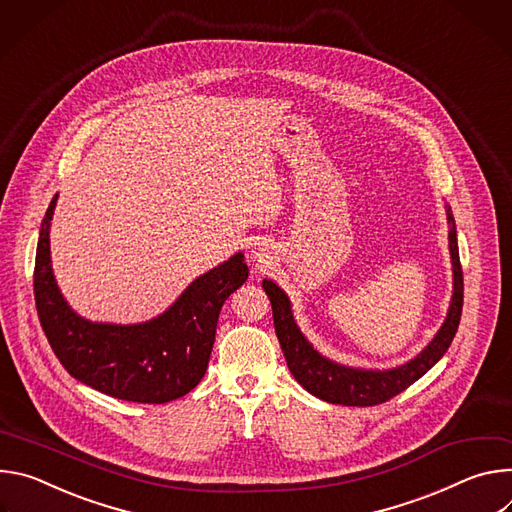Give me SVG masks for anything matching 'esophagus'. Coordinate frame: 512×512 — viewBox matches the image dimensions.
Listing matches in <instances>:
<instances>
[{"label": "esophagus", "mask_w": 512, "mask_h": 512, "mask_svg": "<svg viewBox=\"0 0 512 512\" xmlns=\"http://www.w3.org/2000/svg\"><path fill=\"white\" fill-rule=\"evenodd\" d=\"M258 256H260V254H258Z\"/></svg>", "instance_id": "esophagus-1"}]
</instances>
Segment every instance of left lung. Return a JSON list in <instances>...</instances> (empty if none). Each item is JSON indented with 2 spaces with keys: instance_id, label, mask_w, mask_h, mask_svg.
<instances>
[{
  "instance_id": "left-lung-1",
  "label": "left lung",
  "mask_w": 512,
  "mask_h": 512,
  "mask_svg": "<svg viewBox=\"0 0 512 512\" xmlns=\"http://www.w3.org/2000/svg\"><path fill=\"white\" fill-rule=\"evenodd\" d=\"M447 209V223H449V252L453 264V297L447 311V317L433 337V342L411 362L392 368V370H360L348 368L342 364H335L323 358L301 333L293 319L291 301L276 287L272 280H262V289L266 291L272 317H274V331L280 342L282 352H285L287 366L295 380L313 396L321 401L333 405H346V407H374L380 403L390 401L392 396L409 388L417 382L427 370H431L441 356L451 346L453 337H456L460 319H462V305H464V272L460 264V250L456 238V221H453L451 207Z\"/></svg>"
}]
</instances>
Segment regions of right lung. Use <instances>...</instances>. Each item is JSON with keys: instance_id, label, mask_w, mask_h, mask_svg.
<instances>
[{"instance_id": "obj_1", "label": "right lung", "mask_w": 512, "mask_h": 512, "mask_svg": "<svg viewBox=\"0 0 512 512\" xmlns=\"http://www.w3.org/2000/svg\"><path fill=\"white\" fill-rule=\"evenodd\" d=\"M42 219L34 266V301L42 331L65 370L83 384L130 403L162 405L191 392L205 376L219 311L248 278L244 254L205 272L152 321L91 323L63 299L50 266V219Z\"/></svg>"}]
</instances>
